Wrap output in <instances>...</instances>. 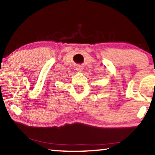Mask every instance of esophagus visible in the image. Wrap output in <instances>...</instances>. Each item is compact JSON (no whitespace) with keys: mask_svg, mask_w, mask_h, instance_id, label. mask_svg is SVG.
I'll list each match as a JSON object with an SVG mask.
<instances>
[{"mask_svg":"<svg viewBox=\"0 0 155 155\" xmlns=\"http://www.w3.org/2000/svg\"><path fill=\"white\" fill-rule=\"evenodd\" d=\"M76 70L79 72H81L83 71V68L81 66H78L76 67Z\"/></svg>","mask_w":155,"mask_h":155,"instance_id":"obj_1","label":"esophagus"}]
</instances>
